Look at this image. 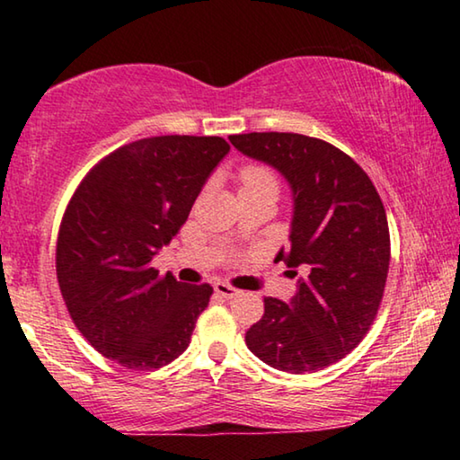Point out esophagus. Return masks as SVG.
Listing matches in <instances>:
<instances>
[{
  "label": "esophagus",
  "instance_id": "esophagus-1",
  "mask_svg": "<svg viewBox=\"0 0 460 460\" xmlns=\"http://www.w3.org/2000/svg\"><path fill=\"white\" fill-rule=\"evenodd\" d=\"M213 288H216V293L217 295H222L224 299H232V297H236L238 293V288H234V287H230L228 282H216V285H213Z\"/></svg>",
  "mask_w": 460,
  "mask_h": 460
}]
</instances>
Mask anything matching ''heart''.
I'll list each match as a JSON object with an SVG mask.
<instances>
[{
	"mask_svg": "<svg viewBox=\"0 0 460 460\" xmlns=\"http://www.w3.org/2000/svg\"><path fill=\"white\" fill-rule=\"evenodd\" d=\"M238 181H241V192L263 190V188H274L276 190L274 175L270 173L266 167L249 165L241 169V173H238Z\"/></svg>",
	"mask_w": 460,
	"mask_h": 460,
	"instance_id": "1",
	"label": "heart"
}]
</instances>
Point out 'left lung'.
<instances>
[{"label":"left lung","mask_w":460,"mask_h":460,"mask_svg":"<svg viewBox=\"0 0 460 460\" xmlns=\"http://www.w3.org/2000/svg\"><path fill=\"white\" fill-rule=\"evenodd\" d=\"M232 146L274 167L293 197L291 247L285 261L297 293L263 299L247 348L285 373H316L348 356L367 335L385 291L389 228L385 207L358 163L332 144L301 134H238Z\"/></svg>","instance_id":"1"}]
</instances>
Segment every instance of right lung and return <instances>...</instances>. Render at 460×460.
Here are the masks:
<instances>
[{
    "label": "right lung",
    "instance_id": "add662e5",
    "mask_svg": "<svg viewBox=\"0 0 460 460\" xmlns=\"http://www.w3.org/2000/svg\"><path fill=\"white\" fill-rule=\"evenodd\" d=\"M228 153L217 136L144 137L100 161L66 207L56 244L62 299L81 335L125 368H161L190 343L213 288L161 279L153 257Z\"/></svg>",
    "mask_w": 460,
    "mask_h": 460
}]
</instances>
